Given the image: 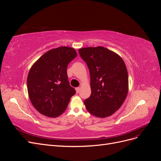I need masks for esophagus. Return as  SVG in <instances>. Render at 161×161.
Wrapping results in <instances>:
<instances>
[{
	"instance_id": "esophagus-1",
	"label": "esophagus",
	"mask_w": 161,
	"mask_h": 161,
	"mask_svg": "<svg viewBox=\"0 0 161 161\" xmlns=\"http://www.w3.org/2000/svg\"><path fill=\"white\" fill-rule=\"evenodd\" d=\"M75 89H76V91L77 93H79V92H80V87H76V88Z\"/></svg>"
}]
</instances>
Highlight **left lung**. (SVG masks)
<instances>
[{"label":"left lung","mask_w":161,"mask_h":161,"mask_svg":"<svg viewBox=\"0 0 161 161\" xmlns=\"http://www.w3.org/2000/svg\"><path fill=\"white\" fill-rule=\"evenodd\" d=\"M89 68L91 94L84 101L90 114L99 118L111 115L119 109L128 91V75L124 60L104 47L79 50Z\"/></svg>","instance_id":"1"}]
</instances>
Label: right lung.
I'll return each instance as SVG.
<instances>
[{
  "instance_id": "add662e5",
  "label": "right lung",
  "mask_w": 161,
  "mask_h": 161,
  "mask_svg": "<svg viewBox=\"0 0 161 161\" xmlns=\"http://www.w3.org/2000/svg\"><path fill=\"white\" fill-rule=\"evenodd\" d=\"M76 56L73 48L59 47L45 53L31 68L27 80L28 94L34 108L42 115L59 116L75 95L66 69Z\"/></svg>"
}]
</instances>
